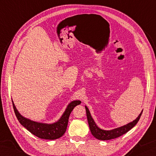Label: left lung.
<instances>
[{
  "label": "left lung",
  "instance_id": "1",
  "mask_svg": "<svg viewBox=\"0 0 156 156\" xmlns=\"http://www.w3.org/2000/svg\"><path fill=\"white\" fill-rule=\"evenodd\" d=\"M85 109H86L87 117L91 134H92L96 139L99 140H102V141H106V140H110L118 138V137L122 136L125 133H126L128 131H129L132 128L135 126L137 122H138V121L140 119V117H141L142 112L143 111V109L141 112L140 113V114L138 115V117H137L135 120L131 122L128 123L126 125H124L122 126L116 128V129H112L110 130H106L100 129L99 127H98L96 123L94 122V120L90 115L89 109H88L87 106H85Z\"/></svg>",
  "mask_w": 156,
  "mask_h": 156
}]
</instances>
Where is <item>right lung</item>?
Listing matches in <instances>:
<instances>
[{"label":"right lung","instance_id":"right-lung-1","mask_svg":"<svg viewBox=\"0 0 156 156\" xmlns=\"http://www.w3.org/2000/svg\"><path fill=\"white\" fill-rule=\"evenodd\" d=\"M13 106L15 115L19 120L20 124L23 127L33 134L34 135L38 136L40 139H47V140H54L60 138L66 133L68 124V119L69 115L71 114L76 105H80L81 101L79 100H75L70 102L67 106L65 112L63 115L58 120V121L52 124H47L42 122H38L30 120L21 115L20 112L15 107L14 103L12 100Z\"/></svg>","mask_w":156,"mask_h":156}]
</instances>
